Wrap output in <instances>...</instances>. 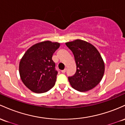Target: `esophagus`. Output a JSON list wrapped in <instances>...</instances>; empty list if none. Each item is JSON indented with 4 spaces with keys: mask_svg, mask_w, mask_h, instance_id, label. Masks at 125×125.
<instances>
[{
    "mask_svg": "<svg viewBox=\"0 0 125 125\" xmlns=\"http://www.w3.org/2000/svg\"><path fill=\"white\" fill-rule=\"evenodd\" d=\"M66 71H67V68H65V69H64L63 70H62V71H61V72H62V73H65L66 72Z\"/></svg>",
    "mask_w": 125,
    "mask_h": 125,
    "instance_id": "esophagus-1",
    "label": "esophagus"
}]
</instances>
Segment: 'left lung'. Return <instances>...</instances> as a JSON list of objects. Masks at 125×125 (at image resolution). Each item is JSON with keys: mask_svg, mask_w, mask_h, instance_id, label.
Wrapping results in <instances>:
<instances>
[{"mask_svg": "<svg viewBox=\"0 0 125 125\" xmlns=\"http://www.w3.org/2000/svg\"><path fill=\"white\" fill-rule=\"evenodd\" d=\"M65 44L72 51L77 65L75 74L68 77L70 84L81 92L93 89L102 80L104 72V64L99 52L93 45L83 40Z\"/></svg>", "mask_w": 125, "mask_h": 125, "instance_id": "1", "label": "left lung"}]
</instances>
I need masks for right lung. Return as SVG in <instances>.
Returning <instances> with one entry per match:
<instances>
[{"mask_svg": "<svg viewBox=\"0 0 125 125\" xmlns=\"http://www.w3.org/2000/svg\"><path fill=\"white\" fill-rule=\"evenodd\" d=\"M60 45L49 41L38 43L22 57L19 68L21 78L32 92L45 93L54 86L58 71L52 57Z\"/></svg>", "mask_w": 125, "mask_h": 125, "instance_id": "add662e5", "label": "right lung"}]
</instances>
